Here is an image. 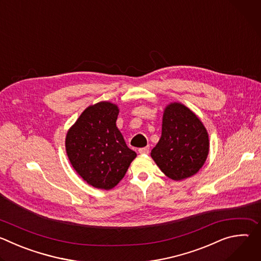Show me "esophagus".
Returning <instances> with one entry per match:
<instances>
[{
    "mask_svg": "<svg viewBox=\"0 0 261 261\" xmlns=\"http://www.w3.org/2000/svg\"><path fill=\"white\" fill-rule=\"evenodd\" d=\"M139 154H148L150 152V146H144V147H140L138 148Z\"/></svg>",
    "mask_w": 261,
    "mask_h": 261,
    "instance_id": "obj_1",
    "label": "esophagus"
}]
</instances>
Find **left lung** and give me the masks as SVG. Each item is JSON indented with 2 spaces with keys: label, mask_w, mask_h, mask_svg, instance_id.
I'll return each mask as SVG.
<instances>
[{
  "label": "left lung",
  "mask_w": 261,
  "mask_h": 261,
  "mask_svg": "<svg viewBox=\"0 0 261 261\" xmlns=\"http://www.w3.org/2000/svg\"><path fill=\"white\" fill-rule=\"evenodd\" d=\"M208 147L207 132L195 114L180 103L169 104L161 138L151 153L162 172L174 180L195 174L206 160Z\"/></svg>",
  "instance_id": "1"
}]
</instances>
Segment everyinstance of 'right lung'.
<instances>
[{
    "label": "right lung",
    "mask_w": 261,
    "mask_h": 261,
    "mask_svg": "<svg viewBox=\"0 0 261 261\" xmlns=\"http://www.w3.org/2000/svg\"><path fill=\"white\" fill-rule=\"evenodd\" d=\"M118 115V106L110 102L89 106L66 136L73 168L98 189L114 188L136 157L116 125Z\"/></svg>",
    "instance_id": "1"
}]
</instances>
